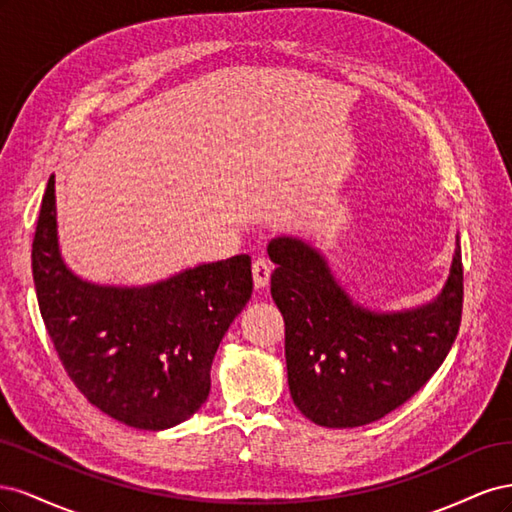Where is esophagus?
Here are the masks:
<instances>
[{"instance_id":"34e87169","label":"esophagus","mask_w":512,"mask_h":512,"mask_svg":"<svg viewBox=\"0 0 512 512\" xmlns=\"http://www.w3.org/2000/svg\"><path fill=\"white\" fill-rule=\"evenodd\" d=\"M252 275H254V286L265 288L271 280V265L265 258H256L252 265Z\"/></svg>"}]
</instances>
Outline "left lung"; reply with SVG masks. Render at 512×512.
I'll use <instances>...</instances> for the list:
<instances>
[{"label": "left lung", "mask_w": 512, "mask_h": 512, "mask_svg": "<svg viewBox=\"0 0 512 512\" xmlns=\"http://www.w3.org/2000/svg\"><path fill=\"white\" fill-rule=\"evenodd\" d=\"M459 241V239H457ZM271 294L286 322L294 406L322 427H361L421 391L455 344L463 307L461 247L436 299L378 314L352 303L312 245L269 243Z\"/></svg>", "instance_id": "obj_1"}]
</instances>
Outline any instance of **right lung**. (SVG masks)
<instances>
[{
  "mask_svg": "<svg viewBox=\"0 0 512 512\" xmlns=\"http://www.w3.org/2000/svg\"><path fill=\"white\" fill-rule=\"evenodd\" d=\"M32 269L44 327L76 389L115 421L149 431L175 427L205 404L213 356L254 286L247 254L143 288L83 282L59 254L53 175Z\"/></svg>",
  "mask_w": 512,
  "mask_h": 512,
  "instance_id": "right-lung-1",
  "label": "right lung"
}]
</instances>
